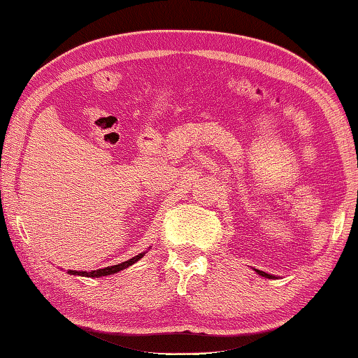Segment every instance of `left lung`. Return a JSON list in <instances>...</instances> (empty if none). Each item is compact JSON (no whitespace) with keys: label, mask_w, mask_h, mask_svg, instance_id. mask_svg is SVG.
<instances>
[{"label":"left lung","mask_w":358,"mask_h":358,"mask_svg":"<svg viewBox=\"0 0 358 358\" xmlns=\"http://www.w3.org/2000/svg\"><path fill=\"white\" fill-rule=\"evenodd\" d=\"M255 271H257L261 277H266V279H274V275H271V274H266V272H263V271H258V269H255Z\"/></svg>","instance_id":"1"}]
</instances>
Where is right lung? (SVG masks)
Returning <instances> with one entry per match:
<instances>
[{
	"instance_id": "obj_1",
	"label": "right lung",
	"mask_w": 358,
	"mask_h": 358,
	"mask_svg": "<svg viewBox=\"0 0 358 358\" xmlns=\"http://www.w3.org/2000/svg\"><path fill=\"white\" fill-rule=\"evenodd\" d=\"M145 253H138L137 257L130 258L127 261H124V263H119V264H115V266H108V268H103V269H97V271H68V274L71 275H83V277H101V275H111V274H116V272L122 271L129 268V266H132L134 263H137V261L140 258H143Z\"/></svg>"
}]
</instances>
